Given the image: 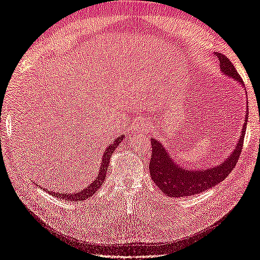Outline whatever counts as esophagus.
Wrapping results in <instances>:
<instances>
[{"label":"esophagus","instance_id":"esophagus-1","mask_svg":"<svg viewBox=\"0 0 260 260\" xmlns=\"http://www.w3.org/2000/svg\"><path fill=\"white\" fill-rule=\"evenodd\" d=\"M141 124H142V127H140V126L136 125V126H134V129H135V131H140V128H143V127H147V126H146V123H145V122H142Z\"/></svg>","mask_w":260,"mask_h":260}]
</instances>
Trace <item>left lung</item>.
Segmentation results:
<instances>
[{
	"mask_svg": "<svg viewBox=\"0 0 260 260\" xmlns=\"http://www.w3.org/2000/svg\"><path fill=\"white\" fill-rule=\"evenodd\" d=\"M219 59V66L222 73L228 77H233L235 81L244 85L240 75L233 63L224 54L215 53ZM248 112V111H246ZM248 113H246V118L239 141L235 147L234 152L228 156V158L218 166H213L206 170H189L176 164L162 145L154 138H150L152 144V158L149 160V173L153 182L165 195L170 197H185L199 194L222 182L236 166L239 155L243 149L245 132L247 126Z\"/></svg>",
	"mask_w": 260,
	"mask_h": 260,
	"instance_id": "left-lung-1",
	"label": "left lung"
}]
</instances>
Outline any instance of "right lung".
<instances>
[{
	"label": "right lung",
	"mask_w": 260,
	"mask_h": 260,
	"mask_svg": "<svg viewBox=\"0 0 260 260\" xmlns=\"http://www.w3.org/2000/svg\"><path fill=\"white\" fill-rule=\"evenodd\" d=\"M124 136H118L115 141L110 144V146H107V148L103 152V157L101 161V167H100V173L98 175V177L95 178L93 183H90L85 189H83L82 191H76V192H57V191H51L48 190V194L57 197V198H62L65 199L68 202H81V201H85L88 197L94 195V192L98 191V189L101 187V185L104 183L105 176H106V172L108 170V165H110V159H111V155L113 154L114 150L117 148L119 143H122V140ZM38 185V184H35Z\"/></svg>",
	"instance_id": "1"
}]
</instances>
